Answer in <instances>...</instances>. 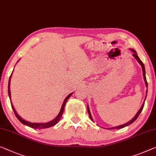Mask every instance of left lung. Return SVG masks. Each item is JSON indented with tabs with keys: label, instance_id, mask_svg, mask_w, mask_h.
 <instances>
[{
	"label": "left lung",
	"instance_id": "left-lung-1",
	"mask_svg": "<svg viewBox=\"0 0 156 156\" xmlns=\"http://www.w3.org/2000/svg\"><path fill=\"white\" fill-rule=\"evenodd\" d=\"M130 50H131L132 52H133V55H132L134 56V57L135 58V59H136V61H137V62H139V63L140 64L141 66V68H142V72H143L144 79V81H145V85H146V87H148V83H147V81H146V71H145L144 65L143 62H141V60H140V59H139V58L137 54H136V51L134 50H133V49H130ZM146 95H147V90H146V97H145L144 101V103H143V104H142V106H141L140 109H139V110L138 111V112L136 113V114L135 115V116H134V117L133 118H132V120H130L129 122L125 123V124H123V125H119V126H116V127H111V128H108V129H121V128H123V127H126V126H128L129 125L132 124V122H134V121H135V120H136V118H137L138 116L139 115V114H140V113L141 112V111H142V109H143V108H144V102H145L146 98ZM87 112H88V114H89V115H90V119H91V120H92V121H94V120H93V118H92V115H91V113H90V108H89V106H88V105H87Z\"/></svg>",
	"mask_w": 156,
	"mask_h": 156
}]
</instances>
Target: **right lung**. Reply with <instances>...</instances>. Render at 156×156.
Instances as JSON below:
<instances>
[{
  "mask_svg": "<svg viewBox=\"0 0 156 156\" xmlns=\"http://www.w3.org/2000/svg\"><path fill=\"white\" fill-rule=\"evenodd\" d=\"M13 72V71H12ZM11 77H12V74L10 76V78H9V82H8V95H9V97H10V99H11V94H10V80H11ZM72 94H73V92L71 93V94H69L68 96H67L66 98H65L64 101L63 102V104H62V108L60 109V111L59 113V114L57 115V117H56L55 119H53L52 120H51L50 122H44V123H41V122H29V121H27V120H25L23 119L22 117H20V115H18V113H17V111H15V108H14V106L12 105V104L11 102V106H12V108L13 111H14V113H15V114L16 115V117L17 118V119L20 120V121L22 123V124H24L25 125H27V126H29L30 127H31V128H34V129H44V128H48V127H52L54 126L55 125L57 124V123L59 121V120L61 119L62 114H63V112H64V106H65V104H66L67 100H68V99L70 97Z\"/></svg>",
  "mask_w": 156,
  "mask_h": 156,
  "instance_id": "1",
  "label": "right lung"
}]
</instances>
